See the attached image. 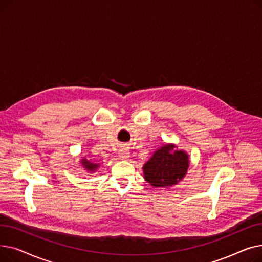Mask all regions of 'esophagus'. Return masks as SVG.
<instances>
[{
	"mask_svg": "<svg viewBox=\"0 0 262 262\" xmlns=\"http://www.w3.org/2000/svg\"><path fill=\"white\" fill-rule=\"evenodd\" d=\"M119 158L121 160H127L129 158V150H128V147L123 145L120 150H119Z\"/></svg>",
	"mask_w": 262,
	"mask_h": 262,
	"instance_id": "1",
	"label": "esophagus"
}]
</instances>
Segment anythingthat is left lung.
Returning a JSON list of instances; mask_svg holds the SVG:
<instances>
[{
    "label": "left lung",
    "instance_id": "left-lung-1",
    "mask_svg": "<svg viewBox=\"0 0 262 262\" xmlns=\"http://www.w3.org/2000/svg\"><path fill=\"white\" fill-rule=\"evenodd\" d=\"M189 155L175 149L174 144L158 148L143 166L144 180L153 187H171L180 183L187 174Z\"/></svg>",
    "mask_w": 262,
    "mask_h": 262
}]
</instances>
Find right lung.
Segmentation results:
<instances>
[{
	"mask_svg": "<svg viewBox=\"0 0 262 262\" xmlns=\"http://www.w3.org/2000/svg\"><path fill=\"white\" fill-rule=\"evenodd\" d=\"M80 163H81L82 168H84V169H85L86 171H88V172H95L96 169H98V168L100 167L99 163H95L94 161L88 160V159H86V158H82V159L80 160Z\"/></svg>",
	"mask_w": 262,
	"mask_h": 262,
	"instance_id": "1",
	"label": "right lung"
}]
</instances>
